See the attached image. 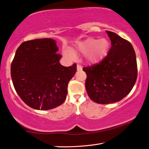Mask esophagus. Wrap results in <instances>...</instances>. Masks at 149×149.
Here are the masks:
<instances>
[{
  "label": "esophagus",
  "instance_id": "obj_1",
  "mask_svg": "<svg viewBox=\"0 0 149 149\" xmlns=\"http://www.w3.org/2000/svg\"><path fill=\"white\" fill-rule=\"evenodd\" d=\"M77 70H82V66L79 64H77Z\"/></svg>",
  "mask_w": 149,
  "mask_h": 149
}]
</instances>
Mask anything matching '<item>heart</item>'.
Listing matches in <instances>:
<instances>
[{
  "label": "heart",
  "instance_id": "heart-1",
  "mask_svg": "<svg viewBox=\"0 0 149 149\" xmlns=\"http://www.w3.org/2000/svg\"><path fill=\"white\" fill-rule=\"evenodd\" d=\"M110 43L107 39H97L89 38L78 43L77 49L83 53L87 54V59L89 62L96 63L100 62L107 54L109 50ZM67 56H72L71 51L67 50L65 51Z\"/></svg>",
  "mask_w": 149,
  "mask_h": 149
}]
</instances>
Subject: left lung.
I'll list each match as a JSON object with an SVG mask.
<instances>
[{
  "label": "left lung",
  "mask_w": 149,
  "mask_h": 149,
  "mask_svg": "<svg viewBox=\"0 0 149 149\" xmlns=\"http://www.w3.org/2000/svg\"><path fill=\"white\" fill-rule=\"evenodd\" d=\"M110 49L102 61L84 67L85 88L93 101L107 104L118 102L133 89L137 77L135 50L130 42L115 33L107 31Z\"/></svg>",
  "instance_id": "8db88e82"
}]
</instances>
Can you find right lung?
Returning <instances> with one entry per match:
<instances>
[{
	"instance_id": "obj_1",
	"label": "right lung",
	"mask_w": 149,
	"mask_h": 149,
	"mask_svg": "<svg viewBox=\"0 0 149 149\" xmlns=\"http://www.w3.org/2000/svg\"><path fill=\"white\" fill-rule=\"evenodd\" d=\"M55 40L49 38L25 41L19 45L11 64L14 89L29 107L47 110L59 107L66 99L68 84L77 64L65 67Z\"/></svg>"
}]
</instances>
